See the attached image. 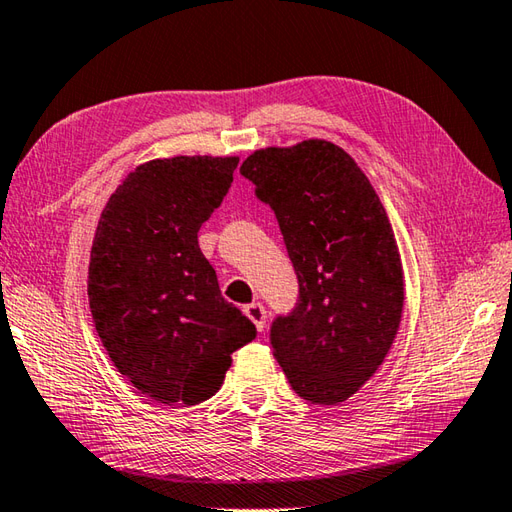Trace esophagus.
<instances>
[{"mask_svg": "<svg viewBox=\"0 0 512 512\" xmlns=\"http://www.w3.org/2000/svg\"><path fill=\"white\" fill-rule=\"evenodd\" d=\"M244 313H246V317L250 319V322L255 324V328L257 330H264V326H266V308H264V304H248L246 308H244Z\"/></svg>", "mask_w": 512, "mask_h": 512, "instance_id": "esophagus-1", "label": "esophagus"}]
</instances>
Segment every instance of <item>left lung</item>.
Returning <instances> with one entry per match:
<instances>
[{
	"label": "left lung",
	"instance_id": "left-lung-1",
	"mask_svg": "<svg viewBox=\"0 0 512 512\" xmlns=\"http://www.w3.org/2000/svg\"><path fill=\"white\" fill-rule=\"evenodd\" d=\"M273 208L299 297L270 346L306 402H346L382 366L404 308V270L386 208L346 150L324 139L262 148L239 168Z\"/></svg>",
	"mask_w": 512,
	"mask_h": 512
}]
</instances>
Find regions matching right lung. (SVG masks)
<instances>
[{
  "instance_id": "right-lung-1",
  "label": "right lung",
  "mask_w": 512,
  "mask_h": 512,
  "mask_svg": "<svg viewBox=\"0 0 512 512\" xmlns=\"http://www.w3.org/2000/svg\"><path fill=\"white\" fill-rule=\"evenodd\" d=\"M239 157L153 159L110 195L95 230L88 302L110 362L159 404L195 406L224 384L257 330L228 304L197 242Z\"/></svg>"
}]
</instances>
